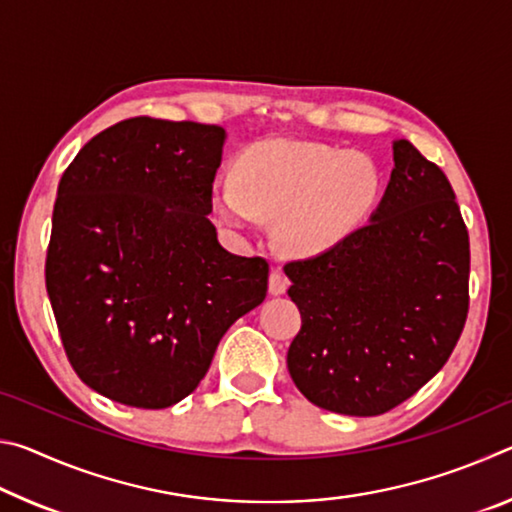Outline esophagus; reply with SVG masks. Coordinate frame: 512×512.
Returning <instances> with one entry per match:
<instances>
[{"mask_svg":"<svg viewBox=\"0 0 512 512\" xmlns=\"http://www.w3.org/2000/svg\"><path fill=\"white\" fill-rule=\"evenodd\" d=\"M287 287H289L287 275H284L280 268L271 271V275H268V293H271V296H282V293L287 291Z\"/></svg>","mask_w":512,"mask_h":512,"instance_id":"obj_1","label":"esophagus"}]
</instances>
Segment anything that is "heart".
Masks as SVG:
<instances>
[{
	"label": "heart",
	"mask_w": 512,
	"mask_h": 512,
	"mask_svg": "<svg viewBox=\"0 0 512 512\" xmlns=\"http://www.w3.org/2000/svg\"><path fill=\"white\" fill-rule=\"evenodd\" d=\"M379 192L375 164L361 153L268 140L241 153L237 176L219 173L212 205L232 230L255 232L275 216V237L291 255H318L366 219Z\"/></svg>",
	"instance_id": "1"
}]
</instances>
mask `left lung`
<instances>
[{
    "instance_id": "1",
    "label": "left lung",
    "mask_w": 512,
    "mask_h": 512,
    "mask_svg": "<svg viewBox=\"0 0 512 512\" xmlns=\"http://www.w3.org/2000/svg\"><path fill=\"white\" fill-rule=\"evenodd\" d=\"M370 221L284 266L302 327L287 366L320 409L381 415L445 366L470 307V237L454 189L409 140Z\"/></svg>"
}]
</instances>
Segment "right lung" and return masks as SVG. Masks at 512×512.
Returning a JSON list of instances; mask_svg holds the SVG:
<instances>
[{"mask_svg": "<svg viewBox=\"0 0 512 512\" xmlns=\"http://www.w3.org/2000/svg\"><path fill=\"white\" fill-rule=\"evenodd\" d=\"M223 144L221 126L133 117L60 178L47 293L69 363L108 400L180 402L266 298V259L228 253L207 219Z\"/></svg>", "mask_w": 512, "mask_h": 512, "instance_id": "right-lung-1", "label": "right lung"}]
</instances>
